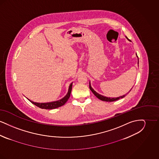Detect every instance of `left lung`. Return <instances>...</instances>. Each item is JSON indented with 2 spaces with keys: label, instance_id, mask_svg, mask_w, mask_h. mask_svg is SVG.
<instances>
[{
  "label": "left lung",
  "instance_id": "obj_1",
  "mask_svg": "<svg viewBox=\"0 0 159 159\" xmlns=\"http://www.w3.org/2000/svg\"><path fill=\"white\" fill-rule=\"evenodd\" d=\"M127 38V37H126ZM128 39V38H127ZM138 57V56H137ZM139 61H138V64H139ZM89 88H90V89H91V91L92 92V93L98 98L99 99H101V100H102V101H107V102H112V101H117V100H118V99H119L122 98H123V97H125V95H124L123 96H121V97H117V98H108V97H104V96H102V95H100V94H99L97 92H96L95 91H94L92 88V87H91V84L89 83ZM131 89L130 90V91H131Z\"/></svg>",
  "mask_w": 159,
  "mask_h": 159
}]
</instances>
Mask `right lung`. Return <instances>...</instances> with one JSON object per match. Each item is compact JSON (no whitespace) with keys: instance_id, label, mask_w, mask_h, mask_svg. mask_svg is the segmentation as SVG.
<instances>
[{"instance_id":"1","label":"right lung","mask_w":159,"mask_h":159,"mask_svg":"<svg viewBox=\"0 0 159 159\" xmlns=\"http://www.w3.org/2000/svg\"><path fill=\"white\" fill-rule=\"evenodd\" d=\"M72 85L73 83H71L69 89H68V93L67 94L60 100L54 101V102H47V103H38V102H34L31 100H29L35 106H37L38 107L42 108V109H48V110H51V109H54L57 108L58 107H60L61 106H62L66 104V102L68 101V98L70 97V93L71 92V89H72Z\"/></svg>"}]
</instances>
